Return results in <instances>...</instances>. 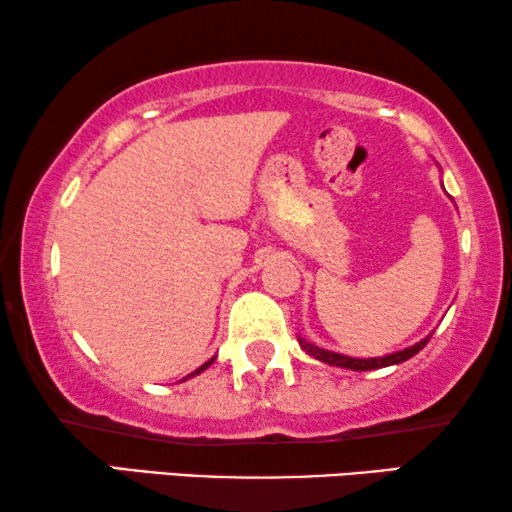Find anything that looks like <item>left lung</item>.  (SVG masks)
Masks as SVG:
<instances>
[{
    "instance_id": "left-lung-1",
    "label": "left lung",
    "mask_w": 512,
    "mask_h": 512,
    "mask_svg": "<svg viewBox=\"0 0 512 512\" xmlns=\"http://www.w3.org/2000/svg\"><path fill=\"white\" fill-rule=\"evenodd\" d=\"M431 333L422 338L415 345L405 347V349H398V352H391V354H384V356H370V359H354V356H345V354H338V352H328L324 347H317L314 342H307L305 338H300L298 335V342L300 347H303L305 354H310L312 359H317L321 363H328V366H338V368H347V370H377V368H387V366H396V363H403L415 356L417 352H422L426 347V342H429Z\"/></svg>"
}]
</instances>
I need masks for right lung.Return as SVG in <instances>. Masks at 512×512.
I'll list each match as a JSON object with an SVG mask.
<instances>
[{"label":"right lung","mask_w":512,"mask_h":512,"mask_svg":"<svg viewBox=\"0 0 512 512\" xmlns=\"http://www.w3.org/2000/svg\"><path fill=\"white\" fill-rule=\"evenodd\" d=\"M214 359H216V356H214ZM214 359H209L207 363H202V366H200L198 370H193V373H191V375H186V377H184V380H181V382H186V380H191V377H195V375L205 373V370H207V368H209V366H212V363H214Z\"/></svg>","instance_id":"obj_1"}]
</instances>
